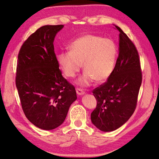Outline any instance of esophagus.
I'll use <instances>...</instances> for the list:
<instances>
[{"label": "esophagus", "mask_w": 159, "mask_h": 159, "mask_svg": "<svg viewBox=\"0 0 159 159\" xmlns=\"http://www.w3.org/2000/svg\"><path fill=\"white\" fill-rule=\"evenodd\" d=\"M76 93L78 94L79 95H83L85 94L84 90H83L82 89H80V88H77L76 89Z\"/></svg>", "instance_id": "34e87169"}]
</instances>
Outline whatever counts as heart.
Wrapping results in <instances>:
<instances>
[{
	"label": "heart",
	"mask_w": 159,
	"mask_h": 159,
	"mask_svg": "<svg viewBox=\"0 0 159 159\" xmlns=\"http://www.w3.org/2000/svg\"><path fill=\"white\" fill-rule=\"evenodd\" d=\"M69 52L58 54L57 63L64 74L74 78L82 67L85 72L78 83L90 85L94 80H106L111 76L117 60L118 48L110 39H104L94 34H85L71 43Z\"/></svg>",
	"instance_id": "heart-1"
}]
</instances>
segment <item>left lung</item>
I'll return each instance as SVG.
<instances>
[{"instance_id":"8db88e82","label":"left lung","mask_w":159,"mask_h":159,"mask_svg":"<svg viewBox=\"0 0 159 159\" xmlns=\"http://www.w3.org/2000/svg\"><path fill=\"white\" fill-rule=\"evenodd\" d=\"M115 27L120 32L115 68L107 81L93 91L98 102L91 113V121L104 132L116 130L133 115L142 80L136 47L121 29Z\"/></svg>"}]
</instances>
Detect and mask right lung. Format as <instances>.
<instances>
[{
    "instance_id": "1",
    "label": "right lung",
    "mask_w": 159,
    "mask_h": 159,
    "mask_svg": "<svg viewBox=\"0 0 159 159\" xmlns=\"http://www.w3.org/2000/svg\"><path fill=\"white\" fill-rule=\"evenodd\" d=\"M64 25H45L32 34L18 54L16 86L21 107L31 123L53 130L63 123L77 99L73 85L61 75L53 42Z\"/></svg>"
}]
</instances>
